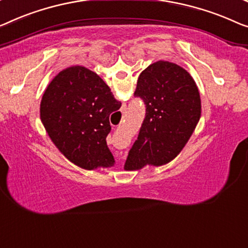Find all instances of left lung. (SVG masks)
I'll use <instances>...</instances> for the list:
<instances>
[{"label":"left lung","mask_w":248,"mask_h":248,"mask_svg":"<svg viewBox=\"0 0 248 248\" xmlns=\"http://www.w3.org/2000/svg\"><path fill=\"white\" fill-rule=\"evenodd\" d=\"M135 95L145 102L146 117L124 169L168 164L186 146L201 119L196 82L182 66L160 60L140 73Z\"/></svg>","instance_id":"8db88e82"}]
</instances>
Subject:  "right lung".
<instances>
[{
  "instance_id": "right-lung-1",
  "label": "right lung",
  "mask_w": 248,
  "mask_h": 248,
  "mask_svg": "<svg viewBox=\"0 0 248 248\" xmlns=\"http://www.w3.org/2000/svg\"><path fill=\"white\" fill-rule=\"evenodd\" d=\"M120 107L97 73L75 65L62 70L49 83L40 105V118L66 159L93 170L114 165L106 138L111 130L110 113Z\"/></svg>"
}]
</instances>
